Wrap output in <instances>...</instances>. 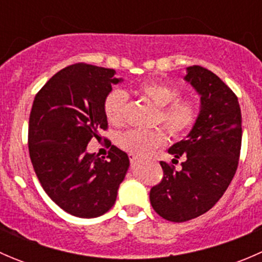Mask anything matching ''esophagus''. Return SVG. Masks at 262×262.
<instances>
[{
    "instance_id": "esophagus-1",
    "label": "esophagus",
    "mask_w": 262,
    "mask_h": 262,
    "mask_svg": "<svg viewBox=\"0 0 262 262\" xmlns=\"http://www.w3.org/2000/svg\"><path fill=\"white\" fill-rule=\"evenodd\" d=\"M129 160H130V162H132V163H136L137 161L139 160V158L137 157V156H134V155H130V153H129Z\"/></svg>"
}]
</instances>
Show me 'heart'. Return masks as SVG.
I'll list each match as a JSON object with an SVG mask.
<instances>
[{
  "mask_svg": "<svg viewBox=\"0 0 262 262\" xmlns=\"http://www.w3.org/2000/svg\"><path fill=\"white\" fill-rule=\"evenodd\" d=\"M139 94L158 107L156 124H162L172 137H181L189 133L199 116V105L195 100L179 99V91L171 84L160 81L143 83ZM128 94L115 89L107 94L104 101V113L107 121L120 126L125 123L128 114ZM167 143V136L163 129L153 130L125 132L118 139L121 149L139 157H148L156 149Z\"/></svg>",
  "mask_w": 262,
  "mask_h": 262,
  "instance_id": "b5f03b06",
  "label": "heart"
}]
</instances>
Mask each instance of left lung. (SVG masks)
Masks as SVG:
<instances>
[{"label":"left lung","mask_w":262,"mask_h":262,"mask_svg":"<svg viewBox=\"0 0 262 262\" xmlns=\"http://www.w3.org/2000/svg\"><path fill=\"white\" fill-rule=\"evenodd\" d=\"M185 80L200 95L198 120L186 139L168 149L184 157L182 170L161 161L162 181L149 200L155 212L170 222H186L212 209L231 184L242 142V116L234 92L212 71L186 68Z\"/></svg>","instance_id":"1"}]
</instances>
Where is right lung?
<instances>
[{
  "label": "right lung",
  "instance_id": "obj_1",
  "mask_svg": "<svg viewBox=\"0 0 262 262\" xmlns=\"http://www.w3.org/2000/svg\"><path fill=\"white\" fill-rule=\"evenodd\" d=\"M115 73L86 63L63 68L35 95L29 118V153L44 191L80 218L100 216L115 204L129 168L128 155L115 146L106 160L86 152L107 129L104 101L121 81Z\"/></svg>",
  "mask_w": 262,
  "mask_h": 262
}]
</instances>
